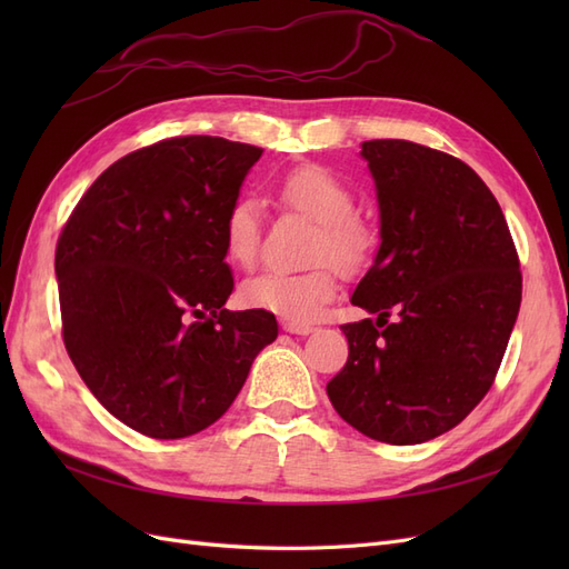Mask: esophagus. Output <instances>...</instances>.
<instances>
[{
    "label": "esophagus",
    "mask_w": 569,
    "mask_h": 569,
    "mask_svg": "<svg viewBox=\"0 0 569 569\" xmlns=\"http://www.w3.org/2000/svg\"><path fill=\"white\" fill-rule=\"evenodd\" d=\"M282 330L284 332H289V335H299V337H306V335H311L316 327H311V325H303V322H289V320H284L282 322Z\"/></svg>",
    "instance_id": "34e87169"
}]
</instances>
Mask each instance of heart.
<instances>
[{"mask_svg":"<svg viewBox=\"0 0 569 569\" xmlns=\"http://www.w3.org/2000/svg\"><path fill=\"white\" fill-rule=\"evenodd\" d=\"M278 197L289 209L320 226L313 251L316 263H330L343 274H353L368 261L370 234L356 218L358 203L351 189L320 166L289 170L278 182ZM261 247V203L239 197L222 218V253L237 268H249ZM337 295L330 268L303 274L266 270L239 287V301L289 322H311Z\"/></svg>","mask_w":569,"mask_h":569,"instance_id":"1","label":"heart"}]
</instances>
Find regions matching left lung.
Listing matches in <instances>:
<instances>
[{
	"mask_svg": "<svg viewBox=\"0 0 569 569\" xmlns=\"http://www.w3.org/2000/svg\"><path fill=\"white\" fill-rule=\"evenodd\" d=\"M360 157L382 244L351 303L377 320L341 325L349 358L327 396L360 435L422 443L491 389L520 311V261L501 206L468 163L406 140L363 142Z\"/></svg>",
	"mask_w": 569,
	"mask_h": 569,
	"instance_id": "left-lung-1",
	"label": "left lung"
}]
</instances>
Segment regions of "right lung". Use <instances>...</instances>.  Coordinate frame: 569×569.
I'll use <instances>...</instances> for the list:
<instances>
[{"mask_svg":"<svg viewBox=\"0 0 569 569\" xmlns=\"http://www.w3.org/2000/svg\"><path fill=\"white\" fill-rule=\"evenodd\" d=\"M263 149L173 137L109 166L59 237L63 343L113 418L151 439L192 437L278 339L266 311H228L222 218Z\"/></svg>","mask_w":569,"mask_h":569,"instance_id":"add662e5","label":"right lung"}]
</instances>
